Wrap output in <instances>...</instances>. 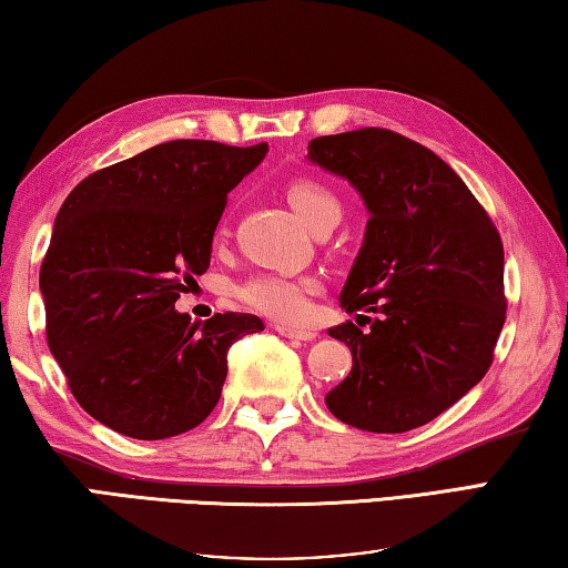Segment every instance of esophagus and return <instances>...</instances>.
Here are the masks:
<instances>
[{
  "label": "esophagus",
  "instance_id": "1",
  "mask_svg": "<svg viewBox=\"0 0 568 568\" xmlns=\"http://www.w3.org/2000/svg\"><path fill=\"white\" fill-rule=\"evenodd\" d=\"M275 331L281 333L285 338H293V341H313L316 338V331H308V328H287L283 323H277Z\"/></svg>",
  "mask_w": 568,
  "mask_h": 568
}]
</instances>
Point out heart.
I'll use <instances>...</instances> for the list:
<instances>
[{"label": "heart", "mask_w": 568, "mask_h": 568, "mask_svg": "<svg viewBox=\"0 0 568 568\" xmlns=\"http://www.w3.org/2000/svg\"><path fill=\"white\" fill-rule=\"evenodd\" d=\"M287 202L301 214L311 230H316L331 217H341V202L331 189L311 176L293 179L285 189ZM316 293V281L283 273H260L237 287L240 301L252 311L285 323H301L311 311V295Z\"/></svg>", "instance_id": "b5f03b06"}]
</instances>
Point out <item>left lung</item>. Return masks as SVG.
I'll use <instances>...</instances> for the list:
<instances>
[{"label": "left lung", "instance_id": "obj_1", "mask_svg": "<svg viewBox=\"0 0 568 568\" xmlns=\"http://www.w3.org/2000/svg\"><path fill=\"white\" fill-rule=\"evenodd\" d=\"M308 159L348 179L372 214L341 291V308L366 316L328 328L354 356L328 409L366 432L427 425L493 364L508 305L498 230L463 179L402 133L318 136Z\"/></svg>", "mask_w": 568, "mask_h": 568}]
</instances>
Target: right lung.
I'll return each instance as SVG.
<instances>
[{
    "instance_id": "right-lung-1",
    "label": "right lung",
    "mask_w": 568,
    "mask_h": 568,
    "mask_svg": "<svg viewBox=\"0 0 568 568\" xmlns=\"http://www.w3.org/2000/svg\"><path fill=\"white\" fill-rule=\"evenodd\" d=\"M267 143L179 139L85 176L40 267L48 346L90 417L133 439L194 429L217 407L250 313L192 323L179 295L206 273L227 194Z\"/></svg>"
}]
</instances>
